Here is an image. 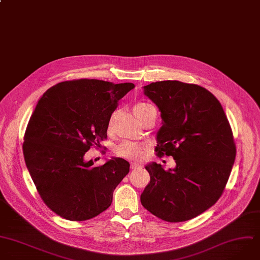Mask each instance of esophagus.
I'll use <instances>...</instances> for the list:
<instances>
[{"mask_svg": "<svg viewBox=\"0 0 260 260\" xmlns=\"http://www.w3.org/2000/svg\"><path fill=\"white\" fill-rule=\"evenodd\" d=\"M130 168H131V170H136V169H141L142 166L139 165V164H136V162H132L131 166H130Z\"/></svg>", "mask_w": 260, "mask_h": 260, "instance_id": "obj_1", "label": "esophagus"}]
</instances>
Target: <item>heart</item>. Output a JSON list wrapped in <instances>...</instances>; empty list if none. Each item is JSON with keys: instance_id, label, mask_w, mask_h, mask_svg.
I'll list each match as a JSON object with an SVG mask.
<instances>
[{"instance_id": "obj_1", "label": "heart", "mask_w": 260, "mask_h": 260, "mask_svg": "<svg viewBox=\"0 0 260 260\" xmlns=\"http://www.w3.org/2000/svg\"><path fill=\"white\" fill-rule=\"evenodd\" d=\"M150 107H152V105L149 103H145V102L136 103L133 107V111H134L135 115L138 117V119H141ZM108 130L109 131L111 130V122L108 125ZM147 149H148L147 146L144 144H138V143H133V142H124L116 147L115 152L118 156L127 158V159H131V160H141V159H143L144 156L146 155Z\"/></svg>"}]
</instances>
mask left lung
Segmentation results:
<instances>
[{
  "instance_id": "1",
  "label": "left lung",
  "mask_w": 260,
  "mask_h": 260,
  "mask_svg": "<svg viewBox=\"0 0 260 260\" xmlns=\"http://www.w3.org/2000/svg\"><path fill=\"white\" fill-rule=\"evenodd\" d=\"M144 88L164 121L156 155L173 156L176 168L148 165L151 180L141 202L164 221H188L224 192L236 155L230 124L218 100L202 86L167 80Z\"/></svg>"
}]
</instances>
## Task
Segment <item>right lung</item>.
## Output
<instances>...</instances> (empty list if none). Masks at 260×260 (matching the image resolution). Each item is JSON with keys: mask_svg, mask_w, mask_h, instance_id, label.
Masks as SVG:
<instances>
[{"mask_svg": "<svg viewBox=\"0 0 260 260\" xmlns=\"http://www.w3.org/2000/svg\"><path fill=\"white\" fill-rule=\"evenodd\" d=\"M133 83L77 79L56 84L39 100L24 135L26 166L45 204L70 221L92 218L112 202L129 162L113 158L92 167L84 155L107 138L118 101Z\"/></svg>", "mask_w": 260, "mask_h": 260, "instance_id": "right-lung-1", "label": "right lung"}]
</instances>
